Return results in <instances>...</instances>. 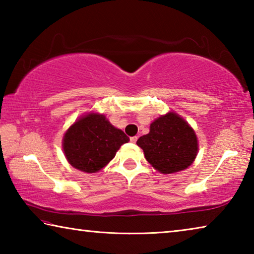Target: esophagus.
I'll return each instance as SVG.
<instances>
[{
    "mask_svg": "<svg viewBox=\"0 0 254 254\" xmlns=\"http://www.w3.org/2000/svg\"><path fill=\"white\" fill-rule=\"evenodd\" d=\"M136 140H137V136H136V135H135V136H131V137H130V141H131L132 143H135V142H136Z\"/></svg>",
    "mask_w": 254,
    "mask_h": 254,
    "instance_id": "34e87169",
    "label": "esophagus"
}]
</instances>
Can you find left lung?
<instances>
[{"label":"left lung","mask_w":254,"mask_h":254,"mask_svg":"<svg viewBox=\"0 0 254 254\" xmlns=\"http://www.w3.org/2000/svg\"><path fill=\"white\" fill-rule=\"evenodd\" d=\"M136 144L143 150L150 165L162 174H174L188 168L198 150L194 130L173 112L153 121L150 132L140 136Z\"/></svg>","instance_id":"8db88e82"}]
</instances>
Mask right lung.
<instances>
[{
  "mask_svg": "<svg viewBox=\"0 0 254 254\" xmlns=\"http://www.w3.org/2000/svg\"><path fill=\"white\" fill-rule=\"evenodd\" d=\"M130 141L102 114L91 113L79 119L64 136V152L74 168L96 173L115 157L122 144Z\"/></svg>",
  "mask_w": 254,
  "mask_h": 254,
  "instance_id": "add662e5",
  "label": "right lung"
}]
</instances>
